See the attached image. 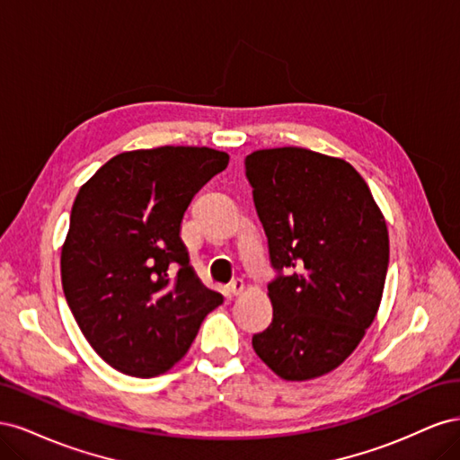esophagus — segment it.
Listing matches in <instances>:
<instances>
[{"mask_svg":"<svg viewBox=\"0 0 460 460\" xmlns=\"http://www.w3.org/2000/svg\"><path fill=\"white\" fill-rule=\"evenodd\" d=\"M243 289H245V284H243V280H232V284H230V294L232 296H242L243 294Z\"/></svg>","mask_w":460,"mask_h":460,"instance_id":"1","label":"esophagus"}]
</instances>
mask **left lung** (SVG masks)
Here are the masks:
<instances>
[{"label": "left lung", "instance_id": "1", "mask_svg": "<svg viewBox=\"0 0 460 460\" xmlns=\"http://www.w3.org/2000/svg\"><path fill=\"white\" fill-rule=\"evenodd\" d=\"M245 176L280 272L269 284L272 323L253 349L282 380L320 378L357 349L378 313L385 218L363 176L338 157L259 149L245 157Z\"/></svg>", "mask_w": 460, "mask_h": 460}]
</instances>
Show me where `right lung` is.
Instances as JSON below:
<instances>
[{"label": "right lung", "mask_w": 460, "mask_h": 460, "mask_svg": "<svg viewBox=\"0 0 460 460\" xmlns=\"http://www.w3.org/2000/svg\"><path fill=\"white\" fill-rule=\"evenodd\" d=\"M211 147L124 151L80 188L61 282L84 338L115 370H171L222 296L201 284L180 238L193 196L228 166Z\"/></svg>", "instance_id": "add662e5"}]
</instances>
